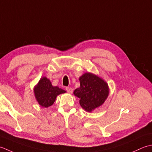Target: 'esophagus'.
<instances>
[{
  "label": "esophagus",
  "instance_id": "obj_1",
  "mask_svg": "<svg viewBox=\"0 0 152 152\" xmlns=\"http://www.w3.org/2000/svg\"><path fill=\"white\" fill-rule=\"evenodd\" d=\"M66 91H67L68 93H69V94H72L73 92V89L72 88H70V87H67Z\"/></svg>",
  "mask_w": 152,
  "mask_h": 152
}]
</instances>
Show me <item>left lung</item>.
<instances>
[{
	"instance_id": "8db88e82",
	"label": "left lung",
	"mask_w": 152,
	"mask_h": 152,
	"mask_svg": "<svg viewBox=\"0 0 152 152\" xmlns=\"http://www.w3.org/2000/svg\"><path fill=\"white\" fill-rule=\"evenodd\" d=\"M80 86L73 92L79 104L87 112H92L104 103L110 93L106 81L94 73L86 72L79 77Z\"/></svg>"
}]
</instances>
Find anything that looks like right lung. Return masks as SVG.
I'll use <instances>...</instances> for the list:
<instances>
[{"instance_id": "1", "label": "right lung", "mask_w": 152, "mask_h": 152, "mask_svg": "<svg viewBox=\"0 0 152 152\" xmlns=\"http://www.w3.org/2000/svg\"><path fill=\"white\" fill-rule=\"evenodd\" d=\"M33 92L36 100L42 107L51 106L58 95L66 92L57 86H52L50 79L46 77H43L39 80L34 87Z\"/></svg>"}]
</instances>
